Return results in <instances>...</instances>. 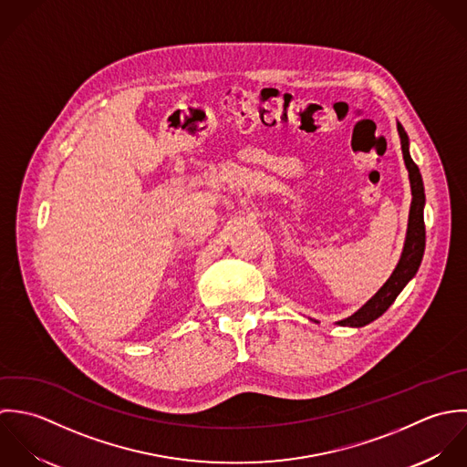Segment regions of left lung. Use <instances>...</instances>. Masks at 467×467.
Listing matches in <instances>:
<instances>
[{
	"instance_id": "8db88e82",
	"label": "left lung",
	"mask_w": 467,
	"mask_h": 467,
	"mask_svg": "<svg viewBox=\"0 0 467 467\" xmlns=\"http://www.w3.org/2000/svg\"><path fill=\"white\" fill-rule=\"evenodd\" d=\"M397 131L400 137L402 157H404L406 170L410 173V186H411V205H410L404 249H402V254H400V260H399L395 271L391 273L388 281L377 290V294L373 296L372 299H368L356 314H352L347 319L337 321V325H341V327L359 328V327L372 323L379 316H382L389 308V305L395 301V297L400 294V290L408 285V281L417 275L420 262H422V254H424V247H426L424 184H422V177H420L417 164L410 157V140H408V135H406L404 128L400 126V122H397Z\"/></svg>"
}]
</instances>
